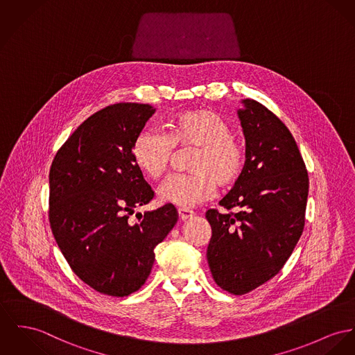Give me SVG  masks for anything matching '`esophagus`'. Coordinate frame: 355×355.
Here are the masks:
<instances>
[{"instance_id":"34e87169","label":"esophagus","mask_w":355,"mask_h":355,"mask_svg":"<svg viewBox=\"0 0 355 355\" xmlns=\"http://www.w3.org/2000/svg\"><path fill=\"white\" fill-rule=\"evenodd\" d=\"M178 215H180L181 220H188V218H191L194 216V212L189 211V209H185V208H180L178 209Z\"/></svg>"}]
</instances>
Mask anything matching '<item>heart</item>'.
I'll use <instances>...</instances> for the list:
<instances>
[{"label":"heart","instance_id":"obj_1","mask_svg":"<svg viewBox=\"0 0 355 355\" xmlns=\"http://www.w3.org/2000/svg\"><path fill=\"white\" fill-rule=\"evenodd\" d=\"M230 125L214 110H184L168 121V134L144 130L134 140L131 155L137 168L153 180L167 170L173 147L196 148L191 174L173 175L158 189V200L180 208L208 201L216 188L234 185L245 167V151L231 137Z\"/></svg>","mask_w":355,"mask_h":355}]
</instances>
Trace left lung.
I'll return each mask as SVG.
<instances>
[{"label": "left lung", "instance_id": "1", "mask_svg": "<svg viewBox=\"0 0 355 355\" xmlns=\"http://www.w3.org/2000/svg\"><path fill=\"white\" fill-rule=\"evenodd\" d=\"M238 110L245 141L239 180L209 209L212 228L207 259L218 286L245 295L278 273L300 239L309 189L295 137L262 104L245 98Z\"/></svg>", "mask_w": 355, "mask_h": 355}]
</instances>
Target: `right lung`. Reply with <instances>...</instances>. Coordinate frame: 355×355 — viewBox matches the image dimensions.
<instances>
[{
	"label": "right lung",
	"instance_id": "obj_1",
	"mask_svg": "<svg viewBox=\"0 0 355 355\" xmlns=\"http://www.w3.org/2000/svg\"><path fill=\"white\" fill-rule=\"evenodd\" d=\"M154 113V107L137 103L96 112L66 140L50 170L55 241L73 272L104 295L137 292L151 273L155 245L178 220L175 207L166 204L130 221L154 197L131 155Z\"/></svg>",
	"mask_w": 355,
	"mask_h": 355
}]
</instances>
